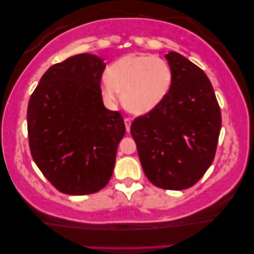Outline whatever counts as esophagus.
Wrapping results in <instances>:
<instances>
[{
  "label": "esophagus",
  "instance_id": "obj_1",
  "mask_svg": "<svg viewBox=\"0 0 254 254\" xmlns=\"http://www.w3.org/2000/svg\"><path fill=\"white\" fill-rule=\"evenodd\" d=\"M125 125H126V130L129 131L130 130V125H131V120L129 119V118H126V119H125Z\"/></svg>",
  "mask_w": 254,
  "mask_h": 254
}]
</instances>
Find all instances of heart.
<instances>
[{
	"label": "heart",
	"instance_id": "obj_1",
	"mask_svg": "<svg viewBox=\"0 0 254 254\" xmlns=\"http://www.w3.org/2000/svg\"><path fill=\"white\" fill-rule=\"evenodd\" d=\"M173 74L164 59L150 54H128L107 68L100 92L110 106L123 102L129 112L143 116L164 102L171 91Z\"/></svg>",
	"mask_w": 254,
	"mask_h": 254
}]
</instances>
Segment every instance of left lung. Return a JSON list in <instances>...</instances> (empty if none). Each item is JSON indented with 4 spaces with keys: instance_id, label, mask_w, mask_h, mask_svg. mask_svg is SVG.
Segmentation results:
<instances>
[{
    "instance_id": "left-lung-1",
    "label": "left lung",
    "mask_w": 254,
    "mask_h": 254,
    "mask_svg": "<svg viewBox=\"0 0 254 254\" xmlns=\"http://www.w3.org/2000/svg\"><path fill=\"white\" fill-rule=\"evenodd\" d=\"M171 91L161 105L136 118L130 133L147 178L164 190L190 189L214 161L221 111L202 69L177 52L165 55Z\"/></svg>"
}]
</instances>
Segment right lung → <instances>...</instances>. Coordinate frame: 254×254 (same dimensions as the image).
I'll return each instance as SVG.
<instances>
[{
    "label": "right lung",
    "mask_w": 254,
    "mask_h": 254,
    "mask_svg": "<svg viewBox=\"0 0 254 254\" xmlns=\"http://www.w3.org/2000/svg\"><path fill=\"white\" fill-rule=\"evenodd\" d=\"M106 64L82 53L52 65L27 106V133L34 163L52 185L70 195L104 189L112 177L126 127L104 106L100 78Z\"/></svg>",
    "instance_id": "add662e5"
}]
</instances>
